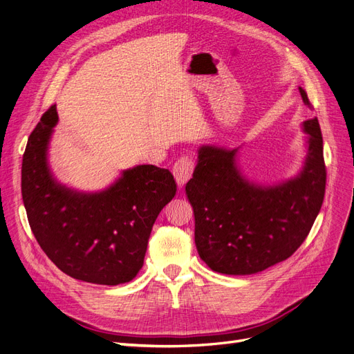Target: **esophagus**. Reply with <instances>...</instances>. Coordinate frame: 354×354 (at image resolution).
<instances>
[{
	"instance_id": "obj_1",
	"label": "esophagus",
	"mask_w": 354,
	"mask_h": 354,
	"mask_svg": "<svg viewBox=\"0 0 354 354\" xmlns=\"http://www.w3.org/2000/svg\"><path fill=\"white\" fill-rule=\"evenodd\" d=\"M195 169V159L192 158L190 155H183L180 156L173 167V173L176 177V181L178 186H185L189 178L194 174Z\"/></svg>"
}]
</instances>
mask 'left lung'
Segmentation results:
<instances>
[{"label":"left lung","instance_id":"8db88e82","mask_svg":"<svg viewBox=\"0 0 354 354\" xmlns=\"http://www.w3.org/2000/svg\"><path fill=\"white\" fill-rule=\"evenodd\" d=\"M310 109L307 93L299 87ZM308 153L301 174L273 187L243 180L236 151L202 146L186 194L195 212V243L211 270L254 274L289 259L304 242L326 186L324 138L317 118L304 122Z\"/></svg>","mask_w":354,"mask_h":354}]
</instances>
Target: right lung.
Wrapping results in <instances>:
<instances>
[{
  "label": "right lung",
  "instance_id": "add662e5",
  "mask_svg": "<svg viewBox=\"0 0 354 354\" xmlns=\"http://www.w3.org/2000/svg\"><path fill=\"white\" fill-rule=\"evenodd\" d=\"M59 120L56 104L28 138L22 198L41 250L73 279L120 285L142 269L156 217L174 198L177 183L165 168L138 165L100 194H78L53 180L47 145Z\"/></svg>",
  "mask_w": 354,
  "mask_h": 354
}]
</instances>
